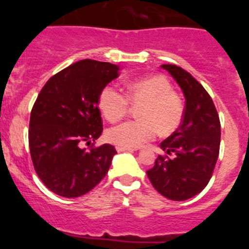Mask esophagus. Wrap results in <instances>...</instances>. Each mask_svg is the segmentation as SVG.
<instances>
[{
  "label": "esophagus",
  "instance_id": "1",
  "mask_svg": "<svg viewBox=\"0 0 249 249\" xmlns=\"http://www.w3.org/2000/svg\"><path fill=\"white\" fill-rule=\"evenodd\" d=\"M116 149H117V152H133V151H137V149H135V148H127V147H120V146L116 147Z\"/></svg>",
  "mask_w": 249,
  "mask_h": 249
}]
</instances>
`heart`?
<instances>
[{
  "label": "heart",
  "instance_id": "obj_1",
  "mask_svg": "<svg viewBox=\"0 0 249 249\" xmlns=\"http://www.w3.org/2000/svg\"><path fill=\"white\" fill-rule=\"evenodd\" d=\"M127 97L113 86L105 87L100 94L101 111L111 122L128 113V99L132 105H142L137 113L141 121H127L107 131V140L111 143L137 148L153 140L158 131L160 135H171L181 124L183 106L164 77L155 76L132 82Z\"/></svg>",
  "mask_w": 249,
  "mask_h": 249
}]
</instances>
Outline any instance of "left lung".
<instances>
[{
    "mask_svg": "<svg viewBox=\"0 0 249 249\" xmlns=\"http://www.w3.org/2000/svg\"><path fill=\"white\" fill-rule=\"evenodd\" d=\"M160 67L181 87L186 107L181 126L160 144L166 156H158L147 176L166 198L186 201L203 191L212 177L219 153L221 123L212 98L192 74L176 65Z\"/></svg>",
    "mask_w": 249,
    "mask_h": 249,
    "instance_id": "left-lung-1",
    "label": "left lung"
}]
</instances>
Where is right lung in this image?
I'll return each instance as SVG.
<instances>
[{
    "mask_svg": "<svg viewBox=\"0 0 249 249\" xmlns=\"http://www.w3.org/2000/svg\"><path fill=\"white\" fill-rule=\"evenodd\" d=\"M120 67L82 59L52 76L31 111V158L48 190L66 198L80 197L97 186L117 153L112 144L81 148L103 131L100 94Z\"/></svg>",
    "mask_w": 249,
    "mask_h": 249,
    "instance_id": "right-lung-1",
    "label": "right lung"
}]
</instances>
